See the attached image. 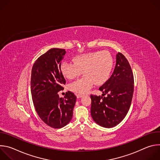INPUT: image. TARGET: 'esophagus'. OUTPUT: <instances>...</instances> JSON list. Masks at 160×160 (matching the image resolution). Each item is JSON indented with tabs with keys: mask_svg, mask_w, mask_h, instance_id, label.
Listing matches in <instances>:
<instances>
[{
	"mask_svg": "<svg viewBox=\"0 0 160 160\" xmlns=\"http://www.w3.org/2000/svg\"><path fill=\"white\" fill-rule=\"evenodd\" d=\"M83 95H82V94H77V97L78 98H82V97H83Z\"/></svg>",
	"mask_w": 160,
	"mask_h": 160,
	"instance_id": "obj_1",
	"label": "esophagus"
}]
</instances>
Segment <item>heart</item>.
<instances>
[{
  "mask_svg": "<svg viewBox=\"0 0 160 160\" xmlns=\"http://www.w3.org/2000/svg\"><path fill=\"white\" fill-rule=\"evenodd\" d=\"M74 62L64 61L61 64L60 70L67 79H73L82 74L85 76L68 85L72 92L83 94L95 83L97 85L104 83L111 73L114 60L110 52L106 51L90 52L73 58Z\"/></svg>",
  "mask_w": 160,
  "mask_h": 160,
  "instance_id": "heart-1",
  "label": "heart"
}]
</instances>
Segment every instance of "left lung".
I'll return each instance as SVG.
<instances>
[{
    "label": "left lung",
    "mask_w": 160,
    "mask_h": 160,
    "mask_svg": "<svg viewBox=\"0 0 160 160\" xmlns=\"http://www.w3.org/2000/svg\"><path fill=\"white\" fill-rule=\"evenodd\" d=\"M116 62L111 77L99 87L102 96H90L91 116L96 123L106 128L115 127L123 120L133 93V75L128 60L118 52Z\"/></svg>",
    "instance_id": "left-lung-1"
}]
</instances>
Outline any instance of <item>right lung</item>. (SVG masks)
I'll return each instance as SVG.
<instances>
[{
	"instance_id": "add662e5",
	"label": "right lung",
	"mask_w": 160,
	"mask_h": 160,
	"mask_svg": "<svg viewBox=\"0 0 160 160\" xmlns=\"http://www.w3.org/2000/svg\"><path fill=\"white\" fill-rule=\"evenodd\" d=\"M65 54L63 49H51L36 60L32 70L31 93L35 110L41 120L54 128H61L71 121L77 99L70 91L64 98L58 94L66 83L60 70Z\"/></svg>"
}]
</instances>
